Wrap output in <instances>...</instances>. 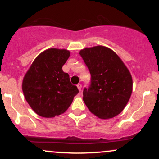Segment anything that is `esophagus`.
I'll use <instances>...</instances> for the list:
<instances>
[{
	"mask_svg": "<svg viewBox=\"0 0 159 159\" xmlns=\"http://www.w3.org/2000/svg\"><path fill=\"white\" fill-rule=\"evenodd\" d=\"M77 87L78 90H79L80 91H81V88H82V84H78L77 85Z\"/></svg>",
	"mask_w": 159,
	"mask_h": 159,
	"instance_id": "1",
	"label": "esophagus"
}]
</instances>
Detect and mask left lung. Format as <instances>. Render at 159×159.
I'll return each mask as SVG.
<instances>
[{"label":"left lung","mask_w":159,"mask_h":159,"mask_svg":"<svg viewBox=\"0 0 159 159\" xmlns=\"http://www.w3.org/2000/svg\"><path fill=\"white\" fill-rule=\"evenodd\" d=\"M91 75V84L83 90V101L90 111L107 119L124 110L132 92L129 69L111 49L103 45L80 51Z\"/></svg>","instance_id":"8db88e82"}]
</instances>
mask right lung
I'll return each mask as SVG.
<instances>
[{
	"instance_id": "add662e5",
	"label": "right lung",
	"mask_w": 159,
	"mask_h": 159,
	"mask_svg": "<svg viewBox=\"0 0 159 159\" xmlns=\"http://www.w3.org/2000/svg\"><path fill=\"white\" fill-rule=\"evenodd\" d=\"M70 52L49 48L37 56L25 74L22 91L26 101L39 116L53 118L66 111L79 93L62 66Z\"/></svg>"
}]
</instances>
